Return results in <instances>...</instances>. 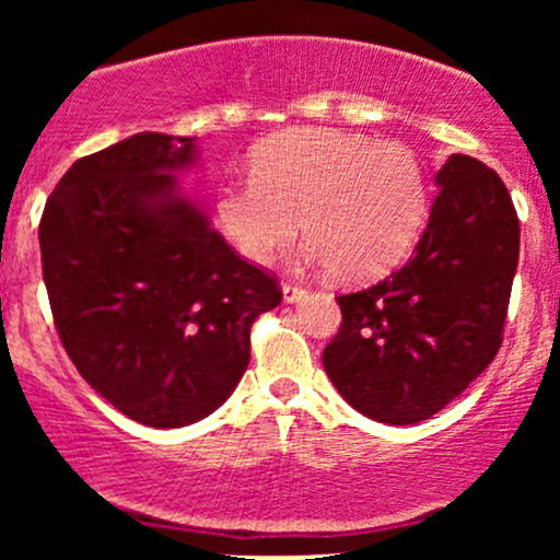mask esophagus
Instances as JSON below:
<instances>
[{"label":"esophagus","instance_id":"esophagus-1","mask_svg":"<svg viewBox=\"0 0 560 560\" xmlns=\"http://www.w3.org/2000/svg\"><path fill=\"white\" fill-rule=\"evenodd\" d=\"M307 294V289H302L300 284H284V300L287 302H300Z\"/></svg>","mask_w":560,"mask_h":560}]
</instances>
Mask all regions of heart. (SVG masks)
Instances as JSON below:
<instances>
[{
	"label": "heart",
	"mask_w": 560,
	"mask_h": 560,
	"mask_svg": "<svg viewBox=\"0 0 560 560\" xmlns=\"http://www.w3.org/2000/svg\"><path fill=\"white\" fill-rule=\"evenodd\" d=\"M249 168L253 178L218 189L215 213L253 262L273 260L302 226L311 258L331 276L371 279L413 247L427 221V168L400 141L292 128L262 141Z\"/></svg>",
	"instance_id": "heart-1"
}]
</instances>
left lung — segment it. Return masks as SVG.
I'll list each match as a JSON object with an SVG mask.
<instances>
[{
	"label": "left lung",
	"instance_id": "1",
	"mask_svg": "<svg viewBox=\"0 0 560 560\" xmlns=\"http://www.w3.org/2000/svg\"><path fill=\"white\" fill-rule=\"evenodd\" d=\"M429 223L408 262L339 294L342 324L324 369L369 419H432L498 355L518 266V215L503 178L453 155L436 173Z\"/></svg>",
	"mask_w": 560,
	"mask_h": 560
}]
</instances>
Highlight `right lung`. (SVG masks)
<instances>
[{"mask_svg": "<svg viewBox=\"0 0 560 560\" xmlns=\"http://www.w3.org/2000/svg\"><path fill=\"white\" fill-rule=\"evenodd\" d=\"M195 139L137 133L75 160L44 205L42 273L79 374L128 419L176 429L210 416L249 363V329L281 302L171 171Z\"/></svg>", "mask_w": 560, "mask_h": 560, "instance_id": "right-lung-1", "label": "right lung"}]
</instances>
